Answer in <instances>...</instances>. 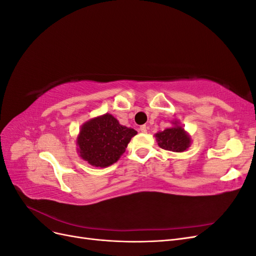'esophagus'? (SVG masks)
I'll return each mask as SVG.
<instances>
[{
    "instance_id": "1",
    "label": "esophagus",
    "mask_w": 256,
    "mask_h": 256,
    "mask_svg": "<svg viewBox=\"0 0 256 256\" xmlns=\"http://www.w3.org/2000/svg\"><path fill=\"white\" fill-rule=\"evenodd\" d=\"M138 130L141 131V132H143V134H145L146 131H147V127L145 126V125H142V126H140V128H138Z\"/></svg>"
}]
</instances>
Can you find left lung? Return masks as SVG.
Listing matches in <instances>:
<instances>
[{"instance_id": "obj_1", "label": "left lung", "mask_w": 256, "mask_h": 256, "mask_svg": "<svg viewBox=\"0 0 256 256\" xmlns=\"http://www.w3.org/2000/svg\"><path fill=\"white\" fill-rule=\"evenodd\" d=\"M157 141L161 148L166 150L182 152L186 150L190 145V138L184 132V128L175 126L168 128L156 134Z\"/></svg>"}]
</instances>
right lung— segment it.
Returning <instances> with one entry per match:
<instances>
[{
  "instance_id": "1",
  "label": "right lung",
  "mask_w": 256,
  "mask_h": 256,
  "mask_svg": "<svg viewBox=\"0 0 256 256\" xmlns=\"http://www.w3.org/2000/svg\"><path fill=\"white\" fill-rule=\"evenodd\" d=\"M136 134L134 129L122 126L111 114H104L82 126L78 150L90 164L106 168L120 159Z\"/></svg>"
}]
</instances>
